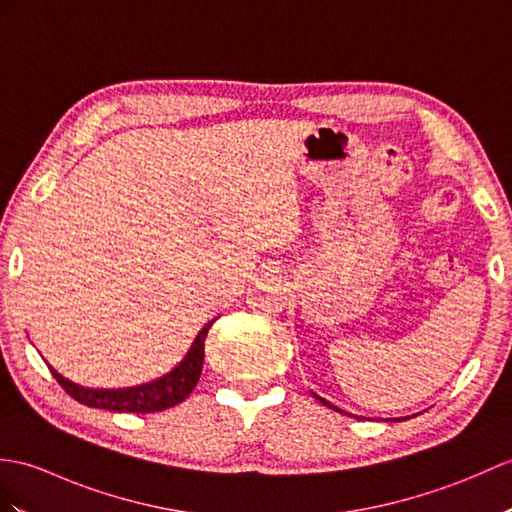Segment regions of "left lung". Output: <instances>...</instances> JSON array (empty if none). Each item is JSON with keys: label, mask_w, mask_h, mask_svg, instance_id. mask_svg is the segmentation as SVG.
Wrapping results in <instances>:
<instances>
[{"label": "left lung", "mask_w": 512, "mask_h": 512, "mask_svg": "<svg viewBox=\"0 0 512 512\" xmlns=\"http://www.w3.org/2000/svg\"><path fill=\"white\" fill-rule=\"evenodd\" d=\"M314 397H316V399H318V401H320V403H323V406H327V408H334V410H338V408H336V406H331V403H329V401H325V399H323V397H318V395H314Z\"/></svg>", "instance_id": "1"}]
</instances>
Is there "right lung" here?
I'll return each instance as SVG.
<instances>
[{
	"label": "right lung",
	"instance_id": "1",
	"mask_svg": "<svg viewBox=\"0 0 512 512\" xmlns=\"http://www.w3.org/2000/svg\"><path fill=\"white\" fill-rule=\"evenodd\" d=\"M213 325L207 323L200 329V334L189 347L183 362L178 364L174 371L154 379L150 384H141L133 388H85L74 382H69L61 373L54 371L50 366V373L56 377V382L63 386L69 397L80 401L82 406L111 410V412H161L168 410L176 403H181L185 397H189L200 379L202 362H205V338Z\"/></svg>",
	"mask_w": 512,
	"mask_h": 512
}]
</instances>
